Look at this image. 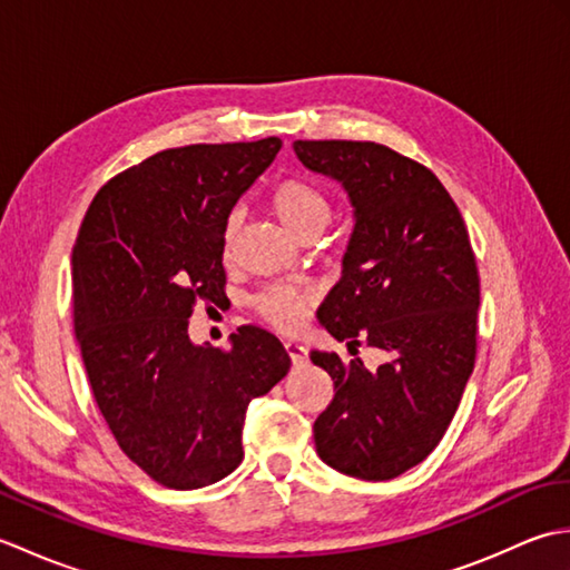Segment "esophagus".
Segmentation results:
<instances>
[{"mask_svg":"<svg viewBox=\"0 0 570 570\" xmlns=\"http://www.w3.org/2000/svg\"><path fill=\"white\" fill-rule=\"evenodd\" d=\"M284 347H286V353H288V357H292L294 365H304L306 357H308V350L304 345L296 343V341H286Z\"/></svg>","mask_w":570,"mask_h":570,"instance_id":"1","label":"esophagus"}]
</instances>
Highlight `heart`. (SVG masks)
Segmentation results:
<instances>
[{
	"mask_svg": "<svg viewBox=\"0 0 570 570\" xmlns=\"http://www.w3.org/2000/svg\"><path fill=\"white\" fill-rule=\"evenodd\" d=\"M269 208L278 217V223H282L298 242L306 237H318L323 229L328 227L333 217V205L328 196H325L321 188L308 184V180H298V178L282 180V184L269 193ZM237 227H239V213H233L225 225L227 254L233 249ZM306 304H308V296L294 286H272L266 288L264 294H259L257 301H254L259 316L282 331H294L304 323Z\"/></svg>",
	"mask_w": 570,
	"mask_h": 570,
	"instance_id": "1",
	"label": "heart"
}]
</instances>
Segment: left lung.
<instances>
[{
  "label": "left lung",
  "instance_id": "1",
  "mask_svg": "<svg viewBox=\"0 0 570 570\" xmlns=\"http://www.w3.org/2000/svg\"><path fill=\"white\" fill-rule=\"evenodd\" d=\"M308 171L343 186L353 205L343 276L318 321L350 355L313 350L335 396L313 423L325 465L392 480L419 465L451 426L475 367L480 276L458 205L426 166L374 141H294Z\"/></svg>",
  "mask_w": 570,
  "mask_h": 570
}]
</instances>
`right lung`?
<instances>
[{"label":"right lung","mask_w":570,"mask_h":570,"mask_svg":"<svg viewBox=\"0 0 570 570\" xmlns=\"http://www.w3.org/2000/svg\"><path fill=\"white\" fill-rule=\"evenodd\" d=\"M282 139L190 144L100 188L72 247L76 337L95 402L125 455L164 488L196 490L245 458L254 396L292 360L269 331L242 325L229 347L196 345L198 301H225V225Z\"/></svg>","instance_id":"add662e5"}]
</instances>
